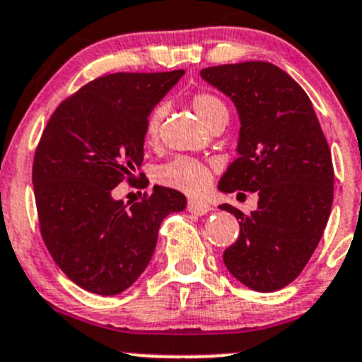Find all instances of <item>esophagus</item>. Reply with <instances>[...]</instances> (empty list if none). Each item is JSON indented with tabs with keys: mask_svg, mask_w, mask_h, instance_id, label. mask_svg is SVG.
<instances>
[{
	"mask_svg": "<svg viewBox=\"0 0 362 362\" xmlns=\"http://www.w3.org/2000/svg\"><path fill=\"white\" fill-rule=\"evenodd\" d=\"M187 210L191 214H196V216H205L206 212H210V210H212V206H210L206 202H199V199H189Z\"/></svg>",
	"mask_w": 362,
	"mask_h": 362,
	"instance_id": "esophagus-1",
	"label": "esophagus"
}]
</instances>
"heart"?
<instances>
[{
	"label": "heart",
	"mask_w": 362,
	"mask_h": 362,
	"mask_svg": "<svg viewBox=\"0 0 362 362\" xmlns=\"http://www.w3.org/2000/svg\"><path fill=\"white\" fill-rule=\"evenodd\" d=\"M191 106L206 125L216 124L217 120H228V106L221 97L210 92H198L191 97ZM164 107L156 106L148 113L145 122V141L156 143L159 138L160 120H163ZM157 182L171 189L185 192V194H202L209 189L212 182V173L209 166L202 160L178 157L171 163L164 164L156 173Z\"/></svg>",
	"instance_id": "heart-1"
}]
</instances>
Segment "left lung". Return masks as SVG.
Segmentation results:
<instances>
[{"instance_id":"8db88e82","label":"left lung","mask_w":362,"mask_h":362,"mask_svg":"<svg viewBox=\"0 0 362 362\" xmlns=\"http://www.w3.org/2000/svg\"><path fill=\"white\" fill-rule=\"evenodd\" d=\"M199 74L233 100L240 118L238 157L217 187L258 194L249 216L221 205L240 224L224 265L247 288L276 292L303 272L327 224L334 196L327 139L310 97L279 66L244 62Z\"/></svg>"}]
</instances>
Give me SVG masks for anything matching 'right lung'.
<instances>
[{
	"label": "right lung",
	"instance_id": "obj_1",
	"mask_svg": "<svg viewBox=\"0 0 362 362\" xmlns=\"http://www.w3.org/2000/svg\"><path fill=\"white\" fill-rule=\"evenodd\" d=\"M182 76L97 77L63 100L44 129L33 159L40 233L56 265L88 292L127 290L152 259L164 217L187 205L160 185L132 205L111 196L141 168L146 117Z\"/></svg>",
	"mask_w": 362,
	"mask_h": 362
}]
</instances>
